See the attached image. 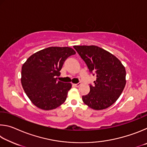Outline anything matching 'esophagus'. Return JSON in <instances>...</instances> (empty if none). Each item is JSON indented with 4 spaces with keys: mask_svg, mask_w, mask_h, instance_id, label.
<instances>
[{
    "mask_svg": "<svg viewBox=\"0 0 147 147\" xmlns=\"http://www.w3.org/2000/svg\"><path fill=\"white\" fill-rule=\"evenodd\" d=\"M81 85V84L80 83H78V84H73V86H75V87H76V88H78V87Z\"/></svg>",
    "mask_w": 147,
    "mask_h": 147,
    "instance_id": "obj_1",
    "label": "esophagus"
}]
</instances>
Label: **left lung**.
Segmentation results:
<instances>
[{
    "label": "left lung",
    "mask_w": 147,
    "mask_h": 147,
    "mask_svg": "<svg viewBox=\"0 0 147 147\" xmlns=\"http://www.w3.org/2000/svg\"><path fill=\"white\" fill-rule=\"evenodd\" d=\"M89 71L96 75L90 91L82 96L86 105L96 110L108 108L117 100L126 85V70L118 58L95 45L74 46Z\"/></svg>",
    "instance_id": "obj_1"
}]
</instances>
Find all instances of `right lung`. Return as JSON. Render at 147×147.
<instances>
[{"label":"right lung","mask_w":147,"mask_h":147,"mask_svg":"<svg viewBox=\"0 0 147 147\" xmlns=\"http://www.w3.org/2000/svg\"><path fill=\"white\" fill-rule=\"evenodd\" d=\"M76 54L70 47H51L32 54L23 65L21 84L35 106L44 110L56 109L65 101L71 83L57 80L67 58Z\"/></svg>","instance_id":"add662e5"}]
</instances>
